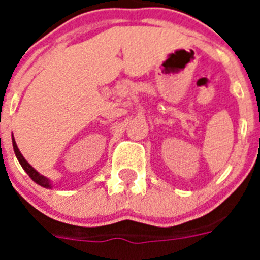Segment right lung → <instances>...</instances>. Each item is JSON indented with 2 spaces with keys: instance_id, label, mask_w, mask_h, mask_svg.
Segmentation results:
<instances>
[{
  "instance_id": "add662e5",
  "label": "right lung",
  "mask_w": 260,
  "mask_h": 260,
  "mask_svg": "<svg viewBox=\"0 0 260 260\" xmlns=\"http://www.w3.org/2000/svg\"><path fill=\"white\" fill-rule=\"evenodd\" d=\"M13 148H14V152H15V156H17V158H18V161H19V164L22 165L23 169L26 171V173L28 174L29 177H31L32 181L38 183V185L43 186V187H47V189H50V187H52V183H50V181L48 180L47 177L41 176V174L39 173V172H36L35 169H34V168H32L31 165L28 164V162H27L26 158L23 157V155H22V153H20L19 148H18L17 143H15V139H14V137H13Z\"/></svg>"
}]
</instances>
